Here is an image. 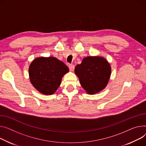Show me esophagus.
<instances>
[{"instance_id":"34e87169","label":"esophagus","mask_w":146,"mask_h":146,"mask_svg":"<svg viewBox=\"0 0 146 146\" xmlns=\"http://www.w3.org/2000/svg\"><path fill=\"white\" fill-rule=\"evenodd\" d=\"M69 67L70 71H72V72L74 71V66L73 64H69Z\"/></svg>"}]
</instances>
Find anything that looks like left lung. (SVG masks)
Instances as JSON below:
<instances>
[{
	"instance_id": "1",
	"label": "left lung",
	"mask_w": 146,
	"mask_h": 146,
	"mask_svg": "<svg viewBox=\"0 0 146 146\" xmlns=\"http://www.w3.org/2000/svg\"><path fill=\"white\" fill-rule=\"evenodd\" d=\"M74 72L86 92L94 94L103 90L108 84L111 67L104 57L88 56L76 66Z\"/></svg>"
}]
</instances>
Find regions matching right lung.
<instances>
[{
  "instance_id": "right-lung-1",
  "label": "right lung",
  "mask_w": 146,
  "mask_h": 146,
  "mask_svg": "<svg viewBox=\"0 0 146 146\" xmlns=\"http://www.w3.org/2000/svg\"><path fill=\"white\" fill-rule=\"evenodd\" d=\"M67 66L54 57L35 59L29 67V78L37 90L45 95L53 94L60 85Z\"/></svg>"
}]
</instances>
